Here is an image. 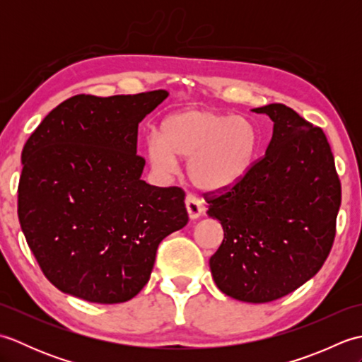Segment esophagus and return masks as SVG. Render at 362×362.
I'll return each mask as SVG.
<instances>
[{"label":"esophagus","instance_id":"34e87169","mask_svg":"<svg viewBox=\"0 0 362 362\" xmlns=\"http://www.w3.org/2000/svg\"><path fill=\"white\" fill-rule=\"evenodd\" d=\"M185 205H187V211H188L191 219L199 218V214H201L202 210H204V205H202L201 199H199L196 194H191V193H188L187 197H185Z\"/></svg>","mask_w":362,"mask_h":362}]
</instances>
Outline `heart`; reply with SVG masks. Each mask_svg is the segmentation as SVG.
Listing matches in <instances>:
<instances>
[{"mask_svg":"<svg viewBox=\"0 0 362 362\" xmlns=\"http://www.w3.org/2000/svg\"><path fill=\"white\" fill-rule=\"evenodd\" d=\"M258 149L259 132L250 119L201 109L171 113L160 124V134L146 141L156 173L169 175L177 158L188 160L189 180L205 191L226 189L243 180Z\"/></svg>","mask_w":362,"mask_h":362,"instance_id":"heart-1","label":"heart"}]
</instances>
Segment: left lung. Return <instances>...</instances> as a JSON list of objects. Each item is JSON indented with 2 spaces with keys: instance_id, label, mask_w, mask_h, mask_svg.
Segmentation results:
<instances>
[{
  "instance_id": "left-lung-1",
  "label": "left lung",
  "mask_w": 362,
  "mask_h": 362,
  "mask_svg": "<svg viewBox=\"0 0 362 362\" xmlns=\"http://www.w3.org/2000/svg\"><path fill=\"white\" fill-rule=\"evenodd\" d=\"M274 121L266 153L233 187L211 191L224 228L210 258L216 286L241 302L288 296L324 266L336 236L341 180L324 130L284 104L253 109Z\"/></svg>"
}]
</instances>
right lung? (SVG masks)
Wrapping results in <instances>:
<instances>
[{"mask_svg":"<svg viewBox=\"0 0 362 362\" xmlns=\"http://www.w3.org/2000/svg\"><path fill=\"white\" fill-rule=\"evenodd\" d=\"M166 96L76 95L28 138L20 226L42 272L65 294L127 302L149 281L161 240L187 226L185 191L140 179L138 124Z\"/></svg>","mask_w":362,"mask_h":362,"instance_id":"1","label":"right lung"}]
</instances>
